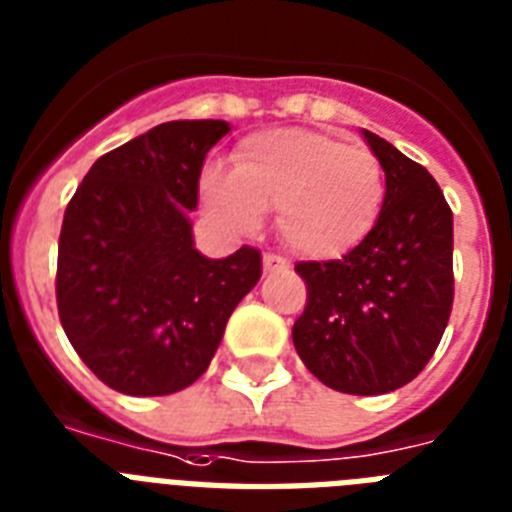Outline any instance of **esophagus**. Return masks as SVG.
<instances>
[{"mask_svg":"<svg viewBox=\"0 0 512 512\" xmlns=\"http://www.w3.org/2000/svg\"><path fill=\"white\" fill-rule=\"evenodd\" d=\"M287 266L290 264L277 253H264V272H285Z\"/></svg>","mask_w":512,"mask_h":512,"instance_id":"esophagus-1","label":"esophagus"}]
</instances>
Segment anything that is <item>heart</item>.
Returning a JSON list of instances; mask_svg holds the SVG:
<instances>
[{"instance_id":"heart-1","label":"heart","mask_w":512,"mask_h":512,"mask_svg":"<svg viewBox=\"0 0 512 512\" xmlns=\"http://www.w3.org/2000/svg\"><path fill=\"white\" fill-rule=\"evenodd\" d=\"M377 154L316 130L248 135L232 154V170L209 167L201 198L211 219L246 235L277 209V232L298 256L340 259L377 227L384 206Z\"/></svg>"}]
</instances>
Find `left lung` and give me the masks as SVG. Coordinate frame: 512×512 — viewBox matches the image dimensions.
I'll use <instances>...</instances> for the list:
<instances>
[{"label": "left lung", "instance_id": "obj_1", "mask_svg": "<svg viewBox=\"0 0 512 512\" xmlns=\"http://www.w3.org/2000/svg\"><path fill=\"white\" fill-rule=\"evenodd\" d=\"M384 170L371 235L342 259L301 261L308 301L293 342L319 382L384 395L421 374L453 311V211L437 180L392 143L363 130Z\"/></svg>", "mask_w": 512, "mask_h": 512}]
</instances>
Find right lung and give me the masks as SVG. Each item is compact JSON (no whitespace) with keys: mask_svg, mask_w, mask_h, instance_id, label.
Listing matches in <instances>:
<instances>
[{"mask_svg":"<svg viewBox=\"0 0 512 512\" xmlns=\"http://www.w3.org/2000/svg\"><path fill=\"white\" fill-rule=\"evenodd\" d=\"M225 120L162 122L99 156L65 209L57 308L67 340L112 390L151 398L196 382L227 319L261 277V253L196 251L190 211Z\"/></svg>","mask_w":512,"mask_h":512,"instance_id":"right-lung-1","label":"right lung"}]
</instances>
